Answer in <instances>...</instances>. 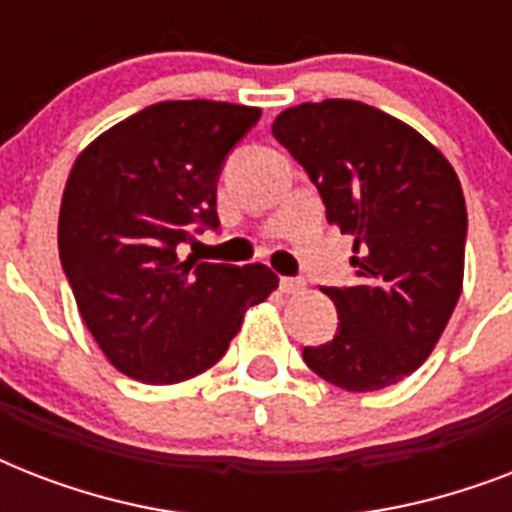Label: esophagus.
Segmentation results:
<instances>
[{
	"instance_id": "esophagus-1",
	"label": "esophagus",
	"mask_w": 512,
	"mask_h": 512,
	"mask_svg": "<svg viewBox=\"0 0 512 512\" xmlns=\"http://www.w3.org/2000/svg\"><path fill=\"white\" fill-rule=\"evenodd\" d=\"M303 289H305L303 279H292V276H284V279H281V292H284V295H300Z\"/></svg>"
}]
</instances>
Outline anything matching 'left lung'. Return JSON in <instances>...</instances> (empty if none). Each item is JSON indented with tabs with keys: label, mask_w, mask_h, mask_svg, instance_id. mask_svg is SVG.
<instances>
[{
	"label": "left lung",
	"mask_w": 512,
	"mask_h": 512,
	"mask_svg": "<svg viewBox=\"0 0 512 512\" xmlns=\"http://www.w3.org/2000/svg\"><path fill=\"white\" fill-rule=\"evenodd\" d=\"M273 138L353 236L356 287H324L337 335L305 364L350 393L404 380L436 348L462 292L468 212L452 164L420 132L358 100L287 108Z\"/></svg>",
	"instance_id": "1"
}]
</instances>
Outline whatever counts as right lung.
Masks as SVG:
<instances>
[{"mask_svg": "<svg viewBox=\"0 0 512 512\" xmlns=\"http://www.w3.org/2000/svg\"><path fill=\"white\" fill-rule=\"evenodd\" d=\"M260 108L164 100L92 140L68 175L60 265L84 324L122 374L172 385L225 356L249 305L279 287L265 265L177 255L217 231V177Z\"/></svg>", "mask_w": 512, "mask_h": 512, "instance_id": "1", "label": "right lung"}]
</instances>
